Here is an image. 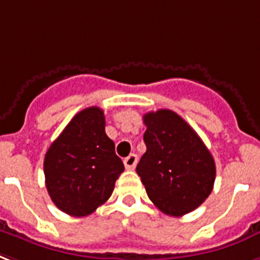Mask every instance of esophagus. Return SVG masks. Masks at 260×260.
<instances>
[{
	"label": "esophagus",
	"instance_id": "esophagus-1",
	"mask_svg": "<svg viewBox=\"0 0 260 260\" xmlns=\"http://www.w3.org/2000/svg\"><path fill=\"white\" fill-rule=\"evenodd\" d=\"M138 164V155L136 154H131L124 159V165H125V169L134 170L135 166Z\"/></svg>",
	"mask_w": 260,
	"mask_h": 260
}]
</instances>
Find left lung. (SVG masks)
<instances>
[{"mask_svg": "<svg viewBox=\"0 0 260 260\" xmlns=\"http://www.w3.org/2000/svg\"><path fill=\"white\" fill-rule=\"evenodd\" d=\"M147 151L140 176L150 201L168 215L180 217L209 198L215 181V162L195 131L177 113L161 109L143 116Z\"/></svg>", "mask_w": 260, "mask_h": 260, "instance_id": "8db88e82", "label": "left lung"}]
</instances>
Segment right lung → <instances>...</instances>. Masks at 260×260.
<instances>
[{
  "label": "right lung",
  "instance_id": "1",
  "mask_svg": "<svg viewBox=\"0 0 260 260\" xmlns=\"http://www.w3.org/2000/svg\"><path fill=\"white\" fill-rule=\"evenodd\" d=\"M43 170L53 203L72 217L90 215L108 201L124 164L105 132L102 109L73 117L47 150Z\"/></svg>",
  "mask_w": 260,
  "mask_h": 260
}]
</instances>
